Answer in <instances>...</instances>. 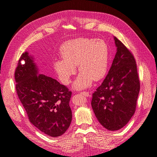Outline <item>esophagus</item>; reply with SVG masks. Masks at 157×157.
I'll return each instance as SVG.
<instances>
[{
    "label": "esophagus",
    "mask_w": 157,
    "mask_h": 157,
    "mask_svg": "<svg viewBox=\"0 0 157 157\" xmlns=\"http://www.w3.org/2000/svg\"><path fill=\"white\" fill-rule=\"evenodd\" d=\"M82 95H83L84 96H86V97H89L90 94L89 93V92H80Z\"/></svg>",
    "instance_id": "esophagus-1"
}]
</instances>
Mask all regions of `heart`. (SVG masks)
Here are the masks:
<instances>
[{
  "instance_id": "heart-1",
  "label": "heart",
  "mask_w": 157,
  "mask_h": 157,
  "mask_svg": "<svg viewBox=\"0 0 157 157\" xmlns=\"http://www.w3.org/2000/svg\"><path fill=\"white\" fill-rule=\"evenodd\" d=\"M61 55L62 59L54 61V68L63 84L71 82L76 66L80 71L73 84L75 90L90 87L94 80H101L106 74L109 51L103 40L80 38L70 40L61 48Z\"/></svg>"
}]
</instances>
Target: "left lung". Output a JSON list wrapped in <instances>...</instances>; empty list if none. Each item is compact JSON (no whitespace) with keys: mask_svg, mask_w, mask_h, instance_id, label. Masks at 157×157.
I'll return each instance as SVG.
<instances>
[{"mask_svg":"<svg viewBox=\"0 0 157 157\" xmlns=\"http://www.w3.org/2000/svg\"><path fill=\"white\" fill-rule=\"evenodd\" d=\"M117 53L101 86L92 95V107L99 122L107 130L121 129L136 111L140 89L134 56L114 37Z\"/></svg>","mask_w":157,"mask_h":157,"instance_id":"obj_1","label":"left lung"}]
</instances>
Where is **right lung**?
<instances>
[{
  "instance_id": "add662e5",
  "label": "right lung",
  "mask_w": 157,
  "mask_h": 157,
  "mask_svg": "<svg viewBox=\"0 0 157 157\" xmlns=\"http://www.w3.org/2000/svg\"><path fill=\"white\" fill-rule=\"evenodd\" d=\"M33 59L25 52L18 61L14 74L18 98L33 125L48 136H60L72 120V92L56 79L39 74Z\"/></svg>"
}]
</instances>
